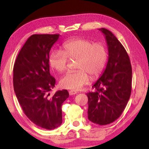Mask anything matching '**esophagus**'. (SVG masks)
I'll return each instance as SVG.
<instances>
[{
  "instance_id": "1",
  "label": "esophagus",
  "mask_w": 149,
  "mask_h": 149,
  "mask_svg": "<svg viewBox=\"0 0 149 149\" xmlns=\"http://www.w3.org/2000/svg\"><path fill=\"white\" fill-rule=\"evenodd\" d=\"M77 93V92L75 91L71 90V91H69V94H70V95H74L76 94Z\"/></svg>"
}]
</instances>
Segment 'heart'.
Here are the masks:
<instances>
[{
    "label": "heart",
    "instance_id": "obj_1",
    "mask_svg": "<svg viewBox=\"0 0 149 149\" xmlns=\"http://www.w3.org/2000/svg\"><path fill=\"white\" fill-rule=\"evenodd\" d=\"M68 58H77L75 68L78 70L67 73L62 77L60 86L77 91L89 83L88 74L93 79L101 74L107 64L108 52L104 45L100 42L93 43L85 39H72L62 45V51L54 50L50 53L49 64L55 71L62 73L67 69Z\"/></svg>",
    "mask_w": 149,
    "mask_h": 149
}]
</instances>
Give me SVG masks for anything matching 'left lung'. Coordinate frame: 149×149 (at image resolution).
<instances>
[{
  "instance_id": "obj_1",
  "label": "left lung",
  "mask_w": 149,
  "mask_h": 149,
  "mask_svg": "<svg viewBox=\"0 0 149 149\" xmlns=\"http://www.w3.org/2000/svg\"><path fill=\"white\" fill-rule=\"evenodd\" d=\"M104 35L108 50L107 67L87 94L88 119L100 125L114 122L124 110L132 92V69L124 47L112 32L99 29Z\"/></svg>"
}]
</instances>
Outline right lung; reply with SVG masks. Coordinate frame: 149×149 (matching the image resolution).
<instances>
[{"label": "right lung", "mask_w": 149, "mask_h": 149, "mask_svg": "<svg viewBox=\"0 0 149 149\" xmlns=\"http://www.w3.org/2000/svg\"><path fill=\"white\" fill-rule=\"evenodd\" d=\"M59 34H35L27 40L14 63L13 84L15 94L26 116L39 127L53 130L62 122V105L68 98L67 90L58 91L50 74L49 52Z\"/></svg>", "instance_id": "1"}]
</instances>
